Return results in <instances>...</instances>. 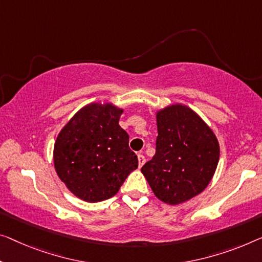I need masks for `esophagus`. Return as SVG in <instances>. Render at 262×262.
<instances>
[{
	"instance_id": "34e87169",
	"label": "esophagus",
	"mask_w": 262,
	"mask_h": 262,
	"mask_svg": "<svg viewBox=\"0 0 262 262\" xmlns=\"http://www.w3.org/2000/svg\"><path fill=\"white\" fill-rule=\"evenodd\" d=\"M138 160H139V167H142L144 165V162H146V158H144V155L142 153L138 154Z\"/></svg>"
}]
</instances>
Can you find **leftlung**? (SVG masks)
Returning a JSON list of instances; mask_svg holds the SVG:
<instances>
[{"label":"left lung","mask_w":262,"mask_h":262,"mask_svg":"<svg viewBox=\"0 0 262 262\" xmlns=\"http://www.w3.org/2000/svg\"><path fill=\"white\" fill-rule=\"evenodd\" d=\"M158 138L153 159L141 168L156 198L182 204L212 180L220 148L212 129L192 109L174 104L156 115Z\"/></svg>","instance_id":"obj_1"}]
</instances>
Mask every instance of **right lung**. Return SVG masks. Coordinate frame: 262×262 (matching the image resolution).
Wrapping results in <instances>:
<instances>
[{
  "instance_id": "add662e5",
  "label": "right lung",
  "mask_w": 262,
  "mask_h": 262,
  "mask_svg": "<svg viewBox=\"0 0 262 262\" xmlns=\"http://www.w3.org/2000/svg\"><path fill=\"white\" fill-rule=\"evenodd\" d=\"M122 109L92 103L73 116L54 146V165L77 198L99 202L114 196L139 160L129 135L119 126Z\"/></svg>"
}]
</instances>
